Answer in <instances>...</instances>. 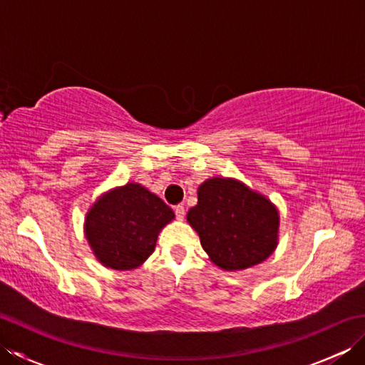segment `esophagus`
Listing matches in <instances>:
<instances>
[{"label": "esophagus", "instance_id": "34e87169", "mask_svg": "<svg viewBox=\"0 0 365 365\" xmlns=\"http://www.w3.org/2000/svg\"><path fill=\"white\" fill-rule=\"evenodd\" d=\"M174 212H175V218L178 221H182L185 218V208H183V205H175L174 207Z\"/></svg>", "mask_w": 365, "mask_h": 365}]
</instances>
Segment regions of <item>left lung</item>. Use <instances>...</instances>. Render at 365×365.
<instances>
[{
    "label": "left lung",
    "mask_w": 365,
    "mask_h": 365,
    "mask_svg": "<svg viewBox=\"0 0 365 365\" xmlns=\"http://www.w3.org/2000/svg\"><path fill=\"white\" fill-rule=\"evenodd\" d=\"M187 220L210 260L226 271L257 265L277 246V208L234 178L213 177L200 185Z\"/></svg>",
    "instance_id": "left-lung-1"
}]
</instances>
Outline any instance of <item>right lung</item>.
Returning <instances> with one entry per match:
<instances>
[{"label": "right lung", "mask_w": 365, "mask_h": 365, "mask_svg": "<svg viewBox=\"0 0 365 365\" xmlns=\"http://www.w3.org/2000/svg\"><path fill=\"white\" fill-rule=\"evenodd\" d=\"M174 212L139 183L108 191L91 207L84 221L89 246L102 265L133 269L153 252L160 230Z\"/></svg>", "instance_id": "obj_1"}]
</instances>
